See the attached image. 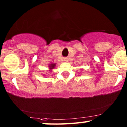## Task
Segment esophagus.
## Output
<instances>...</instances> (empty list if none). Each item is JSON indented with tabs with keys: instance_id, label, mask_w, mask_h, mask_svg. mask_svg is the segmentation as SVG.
<instances>
[{
	"instance_id": "1",
	"label": "esophagus",
	"mask_w": 127,
	"mask_h": 127,
	"mask_svg": "<svg viewBox=\"0 0 127 127\" xmlns=\"http://www.w3.org/2000/svg\"><path fill=\"white\" fill-rule=\"evenodd\" d=\"M64 60H64V61H67V58H65V59H64Z\"/></svg>"
}]
</instances>
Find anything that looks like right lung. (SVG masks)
<instances>
[{
  "label": "right lung",
  "instance_id": "obj_1",
  "mask_svg": "<svg viewBox=\"0 0 127 127\" xmlns=\"http://www.w3.org/2000/svg\"><path fill=\"white\" fill-rule=\"evenodd\" d=\"M56 66V64L55 63H51L49 65V70L50 72H51V71L52 70V69H54V68H55V67Z\"/></svg>",
  "mask_w": 127,
  "mask_h": 127
}]
</instances>
